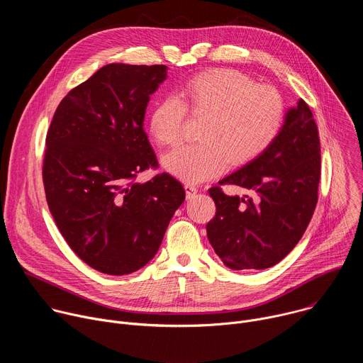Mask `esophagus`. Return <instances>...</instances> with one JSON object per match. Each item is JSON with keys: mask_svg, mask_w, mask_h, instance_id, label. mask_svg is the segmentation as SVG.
Returning <instances> with one entry per match:
<instances>
[{"mask_svg": "<svg viewBox=\"0 0 363 363\" xmlns=\"http://www.w3.org/2000/svg\"><path fill=\"white\" fill-rule=\"evenodd\" d=\"M185 192H186V198H192L196 192H198V188L194 185V184H185Z\"/></svg>", "mask_w": 363, "mask_h": 363, "instance_id": "esophagus-1", "label": "esophagus"}]
</instances>
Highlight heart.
<instances>
[{"label":"heart","mask_w":363,"mask_h":363,"mask_svg":"<svg viewBox=\"0 0 363 363\" xmlns=\"http://www.w3.org/2000/svg\"><path fill=\"white\" fill-rule=\"evenodd\" d=\"M181 96L155 103L149 130L161 145L175 146L182 138L186 109L206 115L201 142L184 145L164 158V167L186 182H202L221 174L228 162L242 165L264 152L279 135L284 103L279 91L233 69H214L191 77Z\"/></svg>","instance_id":"b5f03b06"}]
</instances>
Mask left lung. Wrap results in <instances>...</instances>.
Returning a JSON list of instances; mask_svg holds the SVG:
<instances>
[{
  "label": "left lung",
  "mask_w": 363,
  "mask_h": 363,
  "mask_svg": "<svg viewBox=\"0 0 363 363\" xmlns=\"http://www.w3.org/2000/svg\"><path fill=\"white\" fill-rule=\"evenodd\" d=\"M319 181V132L300 99L272 145L220 181L245 188L251 196H230L220 186L208 191L217 213L206 235L223 263L233 270H262L281 262L312 220Z\"/></svg>",
  "instance_id": "obj_1"
}]
</instances>
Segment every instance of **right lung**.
Here are the masks:
<instances>
[{"label": "right lung", "mask_w": 363, "mask_h": 363, "mask_svg": "<svg viewBox=\"0 0 363 363\" xmlns=\"http://www.w3.org/2000/svg\"><path fill=\"white\" fill-rule=\"evenodd\" d=\"M167 66L112 63L70 90L45 138L43 182L51 216L70 248L94 270L123 276L160 250L185 199L179 181L158 174L143 130L149 96Z\"/></svg>", "instance_id": "add662e5"}]
</instances>
